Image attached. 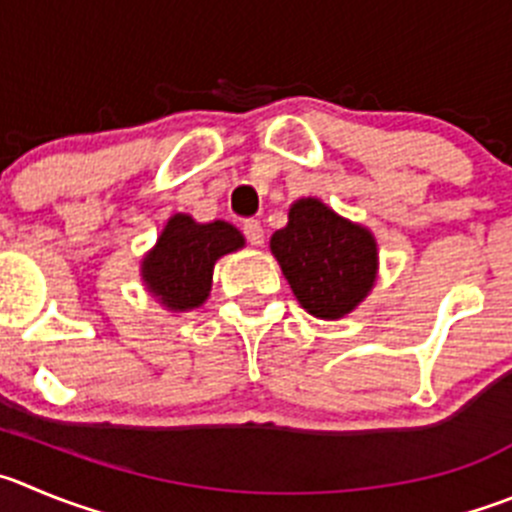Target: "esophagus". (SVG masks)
<instances>
[{
    "label": "esophagus",
    "instance_id": "1",
    "mask_svg": "<svg viewBox=\"0 0 512 512\" xmlns=\"http://www.w3.org/2000/svg\"><path fill=\"white\" fill-rule=\"evenodd\" d=\"M242 232H245V237L250 245L260 247L262 242H265V229H262V224L257 222V219H245V224H242Z\"/></svg>",
    "mask_w": 512,
    "mask_h": 512
}]
</instances>
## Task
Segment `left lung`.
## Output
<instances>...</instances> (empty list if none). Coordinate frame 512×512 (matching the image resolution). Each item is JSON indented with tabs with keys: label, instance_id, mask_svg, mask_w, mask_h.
Here are the masks:
<instances>
[{
	"label": "left lung",
	"instance_id": "obj_1",
	"mask_svg": "<svg viewBox=\"0 0 512 512\" xmlns=\"http://www.w3.org/2000/svg\"><path fill=\"white\" fill-rule=\"evenodd\" d=\"M295 298L315 318L351 313L376 280V242L369 229L346 222L318 199L290 207L288 227L270 240Z\"/></svg>",
	"mask_w": 512,
	"mask_h": 512
}]
</instances>
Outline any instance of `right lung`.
Segmentation results:
<instances>
[{
  "instance_id": "add662e5",
  "label": "right lung",
  "mask_w": 512,
  "mask_h": 512,
  "mask_svg": "<svg viewBox=\"0 0 512 512\" xmlns=\"http://www.w3.org/2000/svg\"><path fill=\"white\" fill-rule=\"evenodd\" d=\"M242 245L245 237L232 224H197L186 214H176L154 250L143 257L141 275L169 310L199 308L212 290L214 262Z\"/></svg>"
}]
</instances>
